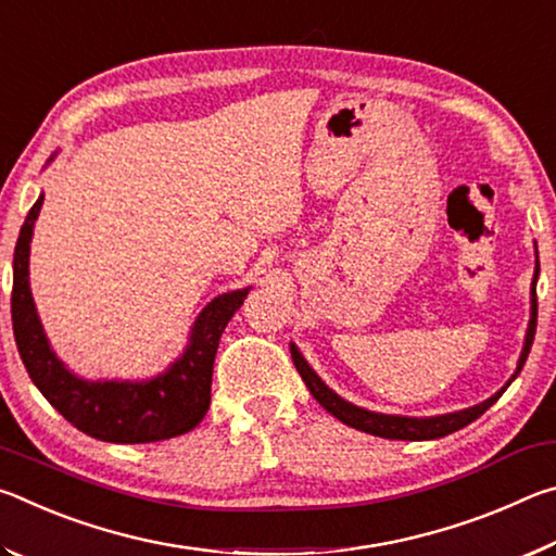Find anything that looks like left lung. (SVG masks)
Instances as JSON below:
<instances>
[{
    "mask_svg": "<svg viewBox=\"0 0 556 556\" xmlns=\"http://www.w3.org/2000/svg\"><path fill=\"white\" fill-rule=\"evenodd\" d=\"M538 275H540V265L538 271H534V281H532V318H530V328H527V338H525V348L520 355V363H517V372L522 370V365L530 355V348L534 341V331H538ZM291 361H294L296 370L301 375V380L306 382L308 392L314 394V400L321 404L326 412H331L336 419H341L343 425L368 431V434L382 437V439H402V441H425V439H441L446 434H454V431L464 429L470 421H476L481 414L491 407V404L497 402V397L507 390V382L501 392H495L491 400H485L476 407L464 409V412H454V414H441V417H429V419H414V417H394V414H378V412H368L355 407V404L345 402L338 397L333 390H328L321 382V378L308 368V363L301 357V353L291 345ZM517 372L513 375V380L517 378Z\"/></svg>",
    "mask_w": 556,
    "mask_h": 556,
    "instance_id": "obj_1",
    "label": "left lung"
}]
</instances>
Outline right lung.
<instances>
[{
  "label": "right lung",
  "instance_id": "add662e5",
  "mask_svg": "<svg viewBox=\"0 0 556 556\" xmlns=\"http://www.w3.org/2000/svg\"><path fill=\"white\" fill-rule=\"evenodd\" d=\"M43 195L34 203L14 250L12 326L18 355L36 388L75 429L110 444H149L181 437L211 404L213 361L232 314L248 289L213 299L193 324L186 353L164 375L147 382H86L63 368L46 341L29 289V242Z\"/></svg>",
  "mask_w": 556,
  "mask_h": 556
}]
</instances>
